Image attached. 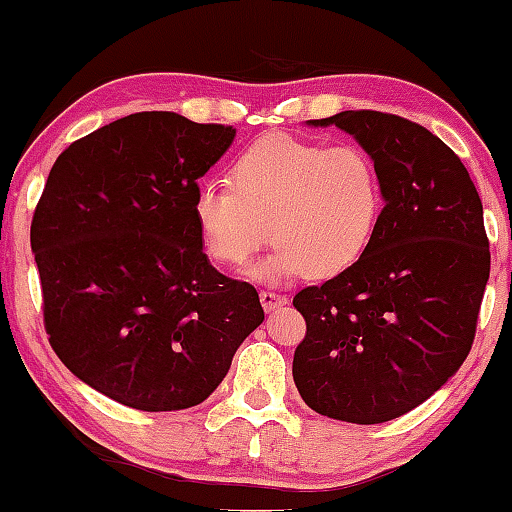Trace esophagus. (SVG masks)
I'll use <instances>...</instances> for the list:
<instances>
[{
    "mask_svg": "<svg viewBox=\"0 0 512 512\" xmlns=\"http://www.w3.org/2000/svg\"><path fill=\"white\" fill-rule=\"evenodd\" d=\"M258 297H261L263 309H268V312L275 307H283V304H287V297L280 295V292H275V290H261L258 292Z\"/></svg>",
    "mask_w": 512,
    "mask_h": 512,
    "instance_id": "esophagus-1",
    "label": "esophagus"
}]
</instances>
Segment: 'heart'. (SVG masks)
Returning a JSON list of instances; mask_svg holds the SVG:
<instances>
[{"label": "heart", "instance_id": "obj_1", "mask_svg": "<svg viewBox=\"0 0 512 512\" xmlns=\"http://www.w3.org/2000/svg\"><path fill=\"white\" fill-rule=\"evenodd\" d=\"M227 181L195 188V227L229 268H244L268 237L278 241L254 271L261 280L348 273L380 229L382 174L363 147L266 135L232 159Z\"/></svg>", "mask_w": 512, "mask_h": 512}]
</instances>
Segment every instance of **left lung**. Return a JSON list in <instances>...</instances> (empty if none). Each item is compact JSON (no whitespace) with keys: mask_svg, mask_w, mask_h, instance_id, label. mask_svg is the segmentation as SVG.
Here are the masks:
<instances>
[{"mask_svg":"<svg viewBox=\"0 0 512 512\" xmlns=\"http://www.w3.org/2000/svg\"><path fill=\"white\" fill-rule=\"evenodd\" d=\"M336 125L372 154L384 212L358 266L295 295L307 333L292 377L304 404L336 421L384 423L433 396L474 343L491 251L462 159L401 116L343 111Z\"/></svg>","mask_w":512,"mask_h":512,"instance_id":"8db88e82","label":"left lung"}]
</instances>
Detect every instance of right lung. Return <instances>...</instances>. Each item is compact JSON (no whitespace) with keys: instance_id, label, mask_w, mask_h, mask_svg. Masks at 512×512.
<instances>
[{"instance_id":"add662e5","label":"right lung","mask_w":512,"mask_h":512,"mask_svg":"<svg viewBox=\"0 0 512 512\" xmlns=\"http://www.w3.org/2000/svg\"><path fill=\"white\" fill-rule=\"evenodd\" d=\"M232 125L132 113L57 157L31 222L43 324L72 375L140 411L191 409L263 321L203 254L193 195Z\"/></svg>"}]
</instances>
